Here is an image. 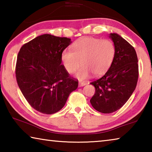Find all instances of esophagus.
<instances>
[{
	"instance_id": "esophagus-1",
	"label": "esophagus",
	"mask_w": 152,
	"mask_h": 152,
	"mask_svg": "<svg viewBox=\"0 0 152 152\" xmlns=\"http://www.w3.org/2000/svg\"><path fill=\"white\" fill-rule=\"evenodd\" d=\"M86 84V83L85 82H82V81H80L79 82V87H81V86H85Z\"/></svg>"
}]
</instances>
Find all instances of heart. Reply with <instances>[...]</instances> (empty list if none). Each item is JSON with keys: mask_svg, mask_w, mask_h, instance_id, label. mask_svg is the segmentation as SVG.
<instances>
[{"mask_svg": "<svg viewBox=\"0 0 152 152\" xmlns=\"http://www.w3.org/2000/svg\"><path fill=\"white\" fill-rule=\"evenodd\" d=\"M72 51L64 50L61 54L63 66L68 74L76 72L79 78H84L90 73L102 75L109 70L115 58L116 49L114 43L108 39L84 37L74 43Z\"/></svg>", "mask_w": 152, "mask_h": 152, "instance_id": "heart-1", "label": "heart"}]
</instances>
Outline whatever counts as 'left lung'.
Returning <instances> with one entry per match:
<instances>
[{
    "label": "left lung",
    "mask_w": 152,
    "mask_h": 152,
    "mask_svg": "<svg viewBox=\"0 0 152 152\" xmlns=\"http://www.w3.org/2000/svg\"><path fill=\"white\" fill-rule=\"evenodd\" d=\"M109 37L116 49L114 60L103 76L91 82L95 94L90 102L95 110L102 113L121 109L135 91L139 76L134 48L117 33H110Z\"/></svg>",
    "instance_id": "obj_1"
}]
</instances>
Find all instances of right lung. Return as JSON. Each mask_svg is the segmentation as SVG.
<instances>
[{"label": "right lung", "mask_w": 152, "mask_h": 152, "mask_svg": "<svg viewBox=\"0 0 152 152\" xmlns=\"http://www.w3.org/2000/svg\"><path fill=\"white\" fill-rule=\"evenodd\" d=\"M71 43L69 38L43 34L20 49L15 68L18 86L29 104L39 113H57L78 88V81L61 64V53Z\"/></svg>", "instance_id": "right-lung-1"}]
</instances>
